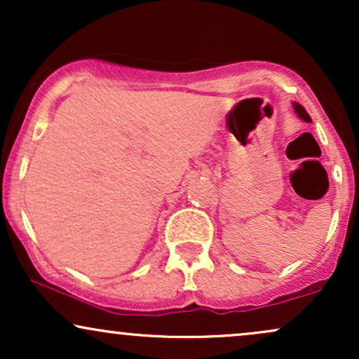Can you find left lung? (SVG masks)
<instances>
[{
	"instance_id": "obj_1",
	"label": "left lung",
	"mask_w": 359,
	"mask_h": 359,
	"mask_svg": "<svg viewBox=\"0 0 359 359\" xmlns=\"http://www.w3.org/2000/svg\"><path fill=\"white\" fill-rule=\"evenodd\" d=\"M294 111H295V113H297V116H299L300 119H304V121L311 123V116H309V114H307V111L304 109L302 106L299 104V102H294Z\"/></svg>"
}]
</instances>
